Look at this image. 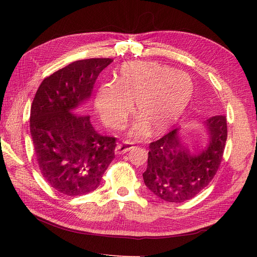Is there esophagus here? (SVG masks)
I'll list each match as a JSON object with an SVG mask.
<instances>
[{
    "instance_id": "obj_1",
    "label": "esophagus",
    "mask_w": 257,
    "mask_h": 257,
    "mask_svg": "<svg viewBox=\"0 0 257 257\" xmlns=\"http://www.w3.org/2000/svg\"><path fill=\"white\" fill-rule=\"evenodd\" d=\"M134 148V144L132 142H124L122 144H118L114 149L115 154H123L125 152H128L131 149Z\"/></svg>"
}]
</instances>
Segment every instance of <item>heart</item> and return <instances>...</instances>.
<instances>
[{
	"instance_id": "1",
	"label": "heart",
	"mask_w": 257,
	"mask_h": 257,
	"mask_svg": "<svg viewBox=\"0 0 257 257\" xmlns=\"http://www.w3.org/2000/svg\"><path fill=\"white\" fill-rule=\"evenodd\" d=\"M114 83L100 85L95 108L103 122L121 128L133 109L139 113L130 135L143 137L161 134L181 118L194 92L191 77L157 62H128L114 75Z\"/></svg>"
}]
</instances>
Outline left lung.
Here are the masks:
<instances>
[{
  "instance_id": "1",
  "label": "left lung",
  "mask_w": 257,
  "mask_h": 257,
  "mask_svg": "<svg viewBox=\"0 0 257 257\" xmlns=\"http://www.w3.org/2000/svg\"><path fill=\"white\" fill-rule=\"evenodd\" d=\"M208 144L193 152L183 145L175 128L149 146L145 184L153 194L169 203H183L196 196L211 182L223 159L227 139L225 115L204 122Z\"/></svg>"
}]
</instances>
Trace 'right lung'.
<instances>
[{
    "instance_id": "1",
    "label": "right lung",
    "mask_w": 257,
    "mask_h": 257,
    "mask_svg": "<svg viewBox=\"0 0 257 257\" xmlns=\"http://www.w3.org/2000/svg\"><path fill=\"white\" fill-rule=\"evenodd\" d=\"M112 61L80 60L59 69L43 80L31 106L30 131L41 173L65 195L97 189L114 159L115 138L98 134L81 108Z\"/></svg>"
}]
</instances>
